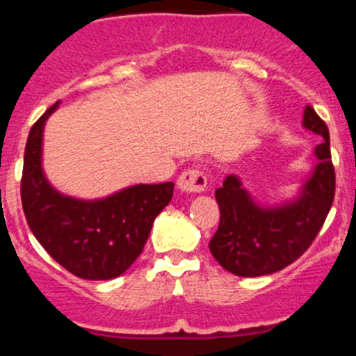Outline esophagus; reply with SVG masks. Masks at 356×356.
Wrapping results in <instances>:
<instances>
[{
    "instance_id": "1",
    "label": "esophagus",
    "mask_w": 356,
    "mask_h": 356,
    "mask_svg": "<svg viewBox=\"0 0 356 356\" xmlns=\"http://www.w3.org/2000/svg\"><path fill=\"white\" fill-rule=\"evenodd\" d=\"M177 186L184 193H201L207 189L208 179L200 168H188L177 179Z\"/></svg>"
}]
</instances>
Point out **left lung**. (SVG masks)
Returning <instances> with one entry per match:
<instances>
[{
  "mask_svg": "<svg viewBox=\"0 0 356 356\" xmlns=\"http://www.w3.org/2000/svg\"><path fill=\"white\" fill-rule=\"evenodd\" d=\"M303 127L324 141L315 148L318 163L296 201L260 207L234 174L215 189L220 224L208 246L231 274L258 277L282 270L310 248L327 218L336 191L329 129L310 105L305 108Z\"/></svg>",
  "mask_w": 356,
  "mask_h": 356,
  "instance_id": "1",
  "label": "left lung"
}]
</instances>
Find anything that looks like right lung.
I'll return each mask as SVG.
<instances>
[{
	"instance_id": "obj_1",
	"label": "right lung",
	"mask_w": 356,
	"mask_h": 356,
	"mask_svg": "<svg viewBox=\"0 0 356 356\" xmlns=\"http://www.w3.org/2000/svg\"><path fill=\"white\" fill-rule=\"evenodd\" d=\"M56 108L58 102L29 132L20 184L25 218L41 246L70 274L89 281L118 277L141 254L156 215L170 203L174 182L131 186L95 201L58 193L41 165L42 131Z\"/></svg>"
}]
</instances>
